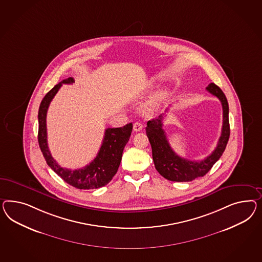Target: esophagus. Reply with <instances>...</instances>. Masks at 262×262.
<instances>
[{
    "label": "esophagus",
    "instance_id": "1",
    "mask_svg": "<svg viewBox=\"0 0 262 262\" xmlns=\"http://www.w3.org/2000/svg\"><path fill=\"white\" fill-rule=\"evenodd\" d=\"M142 127H143V124H142L141 122H135V124H134V129H135V132L141 130Z\"/></svg>",
    "mask_w": 262,
    "mask_h": 262
}]
</instances>
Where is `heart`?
I'll return each mask as SVG.
<instances>
[{
	"label": "heart",
	"instance_id": "b5f03b06",
	"mask_svg": "<svg viewBox=\"0 0 262 262\" xmlns=\"http://www.w3.org/2000/svg\"><path fill=\"white\" fill-rule=\"evenodd\" d=\"M169 92L167 90H161L160 92H157L156 95L152 97V99L149 100V102L144 106L143 111L145 113H150L155 108H156L157 105L162 102L163 100L165 99L168 96Z\"/></svg>",
	"mask_w": 262,
	"mask_h": 262
}]
</instances>
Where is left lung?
Instances as JSON below:
<instances>
[{
    "label": "left lung",
    "instance_id": "left-lung-1",
    "mask_svg": "<svg viewBox=\"0 0 262 262\" xmlns=\"http://www.w3.org/2000/svg\"><path fill=\"white\" fill-rule=\"evenodd\" d=\"M212 95L216 96L221 102L223 110V125L221 135L216 148L205 159L200 161H191L177 156L170 148L169 141L163 129V115L158 118L148 121L146 134L149 138L152 159L157 171L170 181L188 182L198 177H204L212 169L213 164L220 159L225 150L227 143L230 137V124H229V105L226 96L217 85L213 83L206 88Z\"/></svg>",
    "mask_w": 262,
    "mask_h": 262
}]
</instances>
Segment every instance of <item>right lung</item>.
Instances as JSON below:
<instances>
[{"label":"right lung","mask_w":262,"mask_h":262,"mask_svg":"<svg viewBox=\"0 0 262 262\" xmlns=\"http://www.w3.org/2000/svg\"><path fill=\"white\" fill-rule=\"evenodd\" d=\"M73 83L74 79L72 77L64 79L51 89L42 98L38 113V142L48 165L64 182L80 190L98 189L111 182L117 172L123 150L133 132V123L122 127L106 128L98 155L84 168L71 170L61 167L51 156L48 146L47 113L51 100L53 99L61 85Z\"/></svg>","instance_id":"1"}]
</instances>
